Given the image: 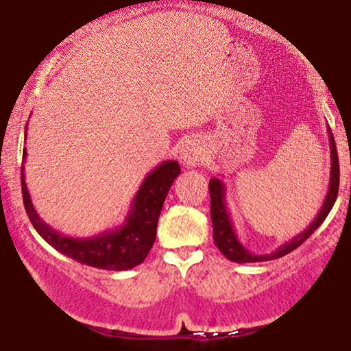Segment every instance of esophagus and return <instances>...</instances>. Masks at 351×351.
<instances>
[{
    "mask_svg": "<svg viewBox=\"0 0 351 351\" xmlns=\"http://www.w3.org/2000/svg\"><path fill=\"white\" fill-rule=\"evenodd\" d=\"M206 160V149L204 144L197 139L187 141L186 144L180 149V162L187 167H195L197 164Z\"/></svg>",
    "mask_w": 351,
    "mask_h": 351,
    "instance_id": "34e87169",
    "label": "esophagus"
}]
</instances>
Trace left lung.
Masks as SVG:
<instances>
[{
	"mask_svg": "<svg viewBox=\"0 0 351 351\" xmlns=\"http://www.w3.org/2000/svg\"><path fill=\"white\" fill-rule=\"evenodd\" d=\"M328 136H330V159H332V169H330V184H328V192H326L325 202L322 206L320 212H318L317 217L313 219V222L310 223L305 230L300 232L297 237H293L289 242H285L283 245L278 247L277 250L271 252V254H252L250 250H247L245 247L240 243L235 234L234 226H232L230 214H228L227 206H226V186L217 177H212L210 182H208V191H210V217H212V226H214V242L217 245V249L222 252L223 255L232 262L237 263H250V262H267V261H275V258H280L283 255L290 254V252L300 247L310 235L317 230L318 227L324 223L326 215L332 210L335 200L338 195V186H340V165H338V154H337V145H335L333 134L328 128Z\"/></svg>",
	"mask_w": 351,
	"mask_h": 351,
	"instance_id": "left-lung-1",
	"label": "left lung"
}]
</instances>
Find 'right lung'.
I'll list each match as a JSON object with an SVG mask.
<instances>
[{"instance_id": "add662e5", "label": "right lung", "mask_w": 351, "mask_h": 351, "mask_svg": "<svg viewBox=\"0 0 351 351\" xmlns=\"http://www.w3.org/2000/svg\"><path fill=\"white\" fill-rule=\"evenodd\" d=\"M25 159L26 149H23V160ZM179 174L180 165L177 160H164L157 165L141 184L123 226L88 239L62 235L39 217L27 192L25 167H21L23 202L27 217L38 234L66 257L102 270H129L143 263L151 247L154 245L160 208L164 206L169 189Z\"/></svg>"}]
</instances>
